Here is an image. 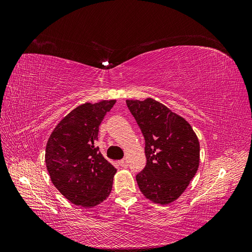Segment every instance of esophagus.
<instances>
[{
  "instance_id": "obj_1",
  "label": "esophagus",
  "mask_w": 252,
  "mask_h": 252,
  "mask_svg": "<svg viewBox=\"0 0 252 252\" xmlns=\"http://www.w3.org/2000/svg\"><path fill=\"white\" fill-rule=\"evenodd\" d=\"M119 165H120L121 167H123V168H127V167H128L127 159H126V158L121 159V161H119Z\"/></svg>"
}]
</instances>
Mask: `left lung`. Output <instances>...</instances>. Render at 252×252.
<instances>
[{
	"instance_id": "left-lung-1",
	"label": "left lung",
	"mask_w": 252,
	"mask_h": 252,
	"mask_svg": "<svg viewBox=\"0 0 252 252\" xmlns=\"http://www.w3.org/2000/svg\"><path fill=\"white\" fill-rule=\"evenodd\" d=\"M145 140L147 163L135 175L142 193L166 205L184 192L199 168L200 144L191 126L152 98L126 101Z\"/></svg>"
}]
</instances>
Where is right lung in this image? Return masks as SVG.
I'll list each match as a JSON object with an SVG mask.
<instances>
[{"mask_svg":"<svg viewBox=\"0 0 252 252\" xmlns=\"http://www.w3.org/2000/svg\"><path fill=\"white\" fill-rule=\"evenodd\" d=\"M116 100L86 103L60 122L45 154L51 182L67 200L94 207L109 195L117 169L95 146L98 128Z\"/></svg>","mask_w":252,"mask_h":252,"instance_id":"obj_1","label":"right lung"}]
</instances>
